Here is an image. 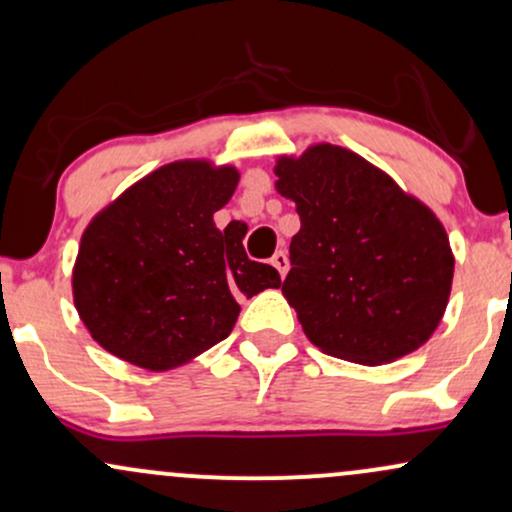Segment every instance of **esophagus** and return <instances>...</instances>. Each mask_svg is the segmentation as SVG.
<instances>
[{
	"mask_svg": "<svg viewBox=\"0 0 512 512\" xmlns=\"http://www.w3.org/2000/svg\"><path fill=\"white\" fill-rule=\"evenodd\" d=\"M272 264H274V267H276V272L281 274V279H284L286 272H289V257H286V252H284V250L274 252V257H272Z\"/></svg>",
	"mask_w": 512,
	"mask_h": 512,
	"instance_id": "34e87169",
	"label": "esophagus"
}]
</instances>
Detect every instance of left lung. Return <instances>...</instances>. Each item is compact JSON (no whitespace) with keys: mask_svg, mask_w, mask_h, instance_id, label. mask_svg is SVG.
<instances>
[{"mask_svg":"<svg viewBox=\"0 0 512 512\" xmlns=\"http://www.w3.org/2000/svg\"><path fill=\"white\" fill-rule=\"evenodd\" d=\"M296 202L291 272L281 293L325 354L380 366L428 342L450 298L448 233L426 204L354 151L315 144L276 161Z\"/></svg>","mask_w":512,"mask_h":512,"instance_id":"obj_1","label":"left lung"}]
</instances>
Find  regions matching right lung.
Instances as JSON below:
<instances>
[{"instance_id":"1","label":"right lung","mask_w":512,"mask_h":512,"mask_svg":"<svg viewBox=\"0 0 512 512\" xmlns=\"http://www.w3.org/2000/svg\"><path fill=\"white\" fill-rule=\"evenodd\" d=\"M238 178L233 166L168 163L88 223L74 305L105 351L146 370L182 366L231 334L238 298L279 289V272L250 260L243 233L214 223Z\"/></svg>"}]
</instances>
